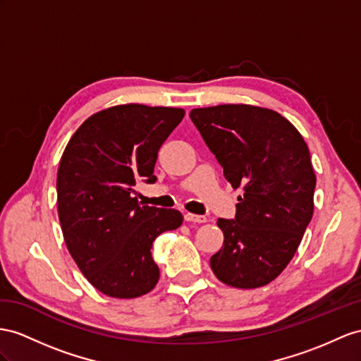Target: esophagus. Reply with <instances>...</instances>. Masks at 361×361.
<instances>
[{"instance_id": "34e87169", "label": "esophagus", "mask_w": 361, "mask_h": 361, "mask_svg": "<svg viewBox=\"0 0 361 361\" xmlns=\"http://www.w3.org/2000/svg\"><path fill=\"white\" fill-rule=\"evenodd\" d=\"M184 221H188V223H198V224H202V223H206L207 218H206V216H201V215L184 214Z\"/></svg>"}]
</instances>
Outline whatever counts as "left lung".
I'll use <instances>...</instances> for the list:
<instances>
[{
	"label": "left lung",
	"mask_w": 361,
	"mask_h": 361,
	"mask_svg": "<svg viewBox=\"0 0 361 361\" xmlns=\"http://www.w3.org/2000/svg\"><path fill=\"white\" fill-rule=\"evenodd\" d=\"M190 118L226 180L244 192L235 219H218L224 244L210 257L212 270L233 288H259L290 264L312 218L316 173L308 146L290 120L269 108H195Z\"/></svg>",
	"instance_id": "left-lung-1"
}]
</instances>
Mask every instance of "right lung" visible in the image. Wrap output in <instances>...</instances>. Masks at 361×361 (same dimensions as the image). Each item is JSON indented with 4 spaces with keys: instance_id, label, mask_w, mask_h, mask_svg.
<instances>
[{
    "instance_id": "add662e5",
    "label": "right lung",
    "mask_w": 361,
    "mask_h": 361,
    "mask_svg": "<svg viewBox=\"0 0 361 361\" xmlns=\"http://www.w3.org/2000/svg\"><path fill=\"white\" fill-rule=\"evenodd\" d=\"M183 108L125 104L90 116L61 157L56 190L62 235L87 281L109 298L154 290L152 243L183 224L175 209L142 206L135 184L154 183L159 149Z\"/></svg>"
}]
</instances>
